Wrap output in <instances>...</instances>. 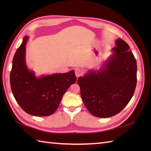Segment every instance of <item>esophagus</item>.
I'll return each mask as SVG.
<instances>
[{
  "label": "esophagus",
  "mask_w": 151,
  "mask_h": 151,
  "mask_svg": "<svg viewBox=\"0 0 151 151\" xmlns=\"http://www.w3.org/2000/svg\"><path fill=\"white\" fill-rule=\"evenodd\" d=\"M75 75L76 77H79V76H82L83 75V73H84L83 70L80 68H76L75 70Z\"/></svg>",
  "instance_id": "34e87169"
}]
</instances>
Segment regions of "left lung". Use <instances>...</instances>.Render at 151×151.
I'll use <instances>...</instances> for the list:
<instances>
[{
  "label": "left lung",
  "mask_w": 151,
  "mask_h": 151,
  "mask_svg": "<svg viewBox=\"0 0 151 151\" xmlns=\"http://www.w3.org/2000/svg\"><path fill=\"white\" fill-rule=\"evenodd\" d=\"M114 54L103 69L91 70L78 79L82 101L95 117L106 118L119 113L130 102L137 83L136 60L124 41H115Z\"/></svg>",
  "instance_id": "1"
}]
</instances>
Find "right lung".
Listing matches in <instances>:
<instances>
[{
	"mask_svg": "<svg viewBox=\"0 0 151 151\" xmlns=\"http://www.w3.org/2000/svg\"><path fill=\"white\" fill-rule=\"evenodd\" d=\"M28 36L17 49L10 72L12 93L26 113L36 116L52 115L58 108L63 94L76 81L75 71L56 73L37 78L25 62Z\"/></svg>",
	"mask_w": 151,
	"mask_h": 151,
	"instance_id": "add662e5",
	"label": "right lung"
}]
</instances>
